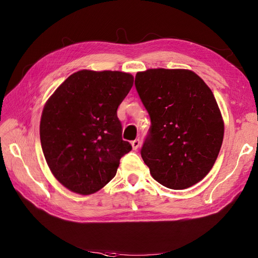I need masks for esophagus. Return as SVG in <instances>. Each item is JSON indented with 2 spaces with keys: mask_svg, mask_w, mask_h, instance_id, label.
I'll return each mask as SVG.
<instances>
[{
  "mask_svg": "<svg viewBox=\"0 0 258 258\" xmlns=\"http://www.w3.org/2000/svg\"><path fill=\"white\" fill-rule=\"evenodd\" d=\"M140 144H141V141H140L139 139H136V140H134V141L131 142V145H132V148H134L135 151H137L138 148H139V146H140Z\"/></svg>",
  "mask_w": 258,
  "mask_h": 258,
  "instance_id": "obj_1",
  "label": "esophagus"
}]
</instances>
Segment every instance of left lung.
<instances>
[{
    "mask_svg": "<svg viewBox=\"0 0 258 258\" xmlns=\"http://www.w3.org/2000/svg\"><path fill=\"white\" fill-rule=\"evenodd\" d=\"M135 84L151 117L141 156L152 176L171 189L197 184L214 166L224 138L213 92L184 69L138 72Z\"/></svg>",
    "mask_w": 258,
    "mask_h": 258,
    "instance_id": "obj_1",
    "label": "left lung"
}]
</instances>
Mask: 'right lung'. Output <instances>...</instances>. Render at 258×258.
Here are the masks:
<instances>
[{"label": "right lung", "mask_w": 258, "mask_h": 258, "mask_svg": "<svg viewBox=\"0 0 258 258\" xmlns=\"http://www.w3.org/2000/svg\"><path fill=\"white\" fill-rule=\"evenodd\" d=\"M132 85L129 73L82 70L47 100L40 123L42 150L51 173L68 189L98 191L131 151L121 138L117 108Z\"/></svg>", "instance_id": "1"}]
</instances>
